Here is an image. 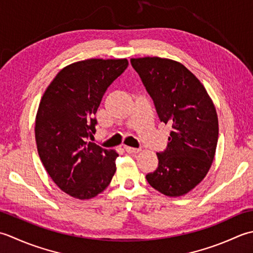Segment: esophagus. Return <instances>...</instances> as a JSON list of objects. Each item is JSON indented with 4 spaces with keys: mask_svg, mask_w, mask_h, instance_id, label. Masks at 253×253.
Masks as SVG:
<instances>
[{
    "mask_svg": "<svg viewBox=\"0 0 253 253\" xmlns=\"http://www.w3.org/2000/svg\"><path fill=\"white\" fill-rule=\"evenodd\" d=\"M125 149H126V152L130 153V154H135V153H138L141 151L140 148H134V147H130V146H125Z\"/></svg>",
    "mask_w": 253,
    "mask_h": 253,
    "instance_id": "1",
    "label": "esophagus"
}]
</instances>
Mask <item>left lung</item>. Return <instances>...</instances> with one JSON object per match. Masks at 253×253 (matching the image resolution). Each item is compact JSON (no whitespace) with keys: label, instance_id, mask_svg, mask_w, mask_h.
I'll return each instance as SVG.
<instances>
[{"label":"left lung","instance_id":"8db88e82","mask_svg":"<svg viewBox=\"0 0 253 253\" xmlns=\"http://www.w3.org/2000/svg\"><path fill=\"white\" fill-rule=\"evenodd\" d=\"M155 105L159 120L171 126L167 147L147 182L167 197L198 185L211 168L218 140L217 113L201 82L179 62L158 56L131 59Z\"/></svg>","mask_w":253,"mask_h":253}]
</instances>
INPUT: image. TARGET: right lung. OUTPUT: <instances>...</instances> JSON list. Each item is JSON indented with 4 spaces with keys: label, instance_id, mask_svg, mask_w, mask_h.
<instances>
[{
    "label": "right lung",
    "instance_id": "right-lung-1",
    "mask_svg": "<svg viewBox=\"0 0 253 253\" xmlns=\"http://www.w3.org/2000/svg\"><path fill=\"white\" fill-rule=\"evenodd\" d=\"M127 65L126 59L76 62L56 74L41 98L35 126L39 157L54 183L71 197H96L116 172L119 155L89 138L102 96Z\"/></svg>",
    "mask_w": 253,
    "mask_h": 253
}]
</instances>
